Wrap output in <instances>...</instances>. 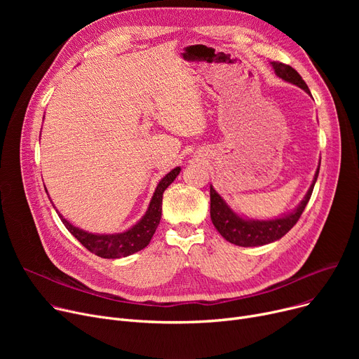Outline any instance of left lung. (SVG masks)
Returning a JSON list of instances; mask_svg holds the SVG:
<instances>
[{
  "label": "left lung",
  "instance_id": "obj_1",
  "mask_svg": "<svg viewBox=\"0 0 359 359\" xmlns=\"http://www.w3.org/2000/svg\"><path fill=\"white\" fill-rule=\"evenodd\" d=\"M271 65L280 80L303 88L311 96L306 81L292 67L282 62H271ZM318 170H320V163L309 191L304 199L298 203V206H295L292 211L272 219H253V218H248L237 214L234 210H231V206L222 199V196L214 189V186L211 184L210 186L211 219H212V224L215 225L217 231L227 241L241 248L265 246V244H269L282 238L297 224V221L299 219L301 214H303L304 208L307 206L318 176Z\"/></svg>",
  "mask_w": 359,
  "mask_h": 359
}]
</instances>
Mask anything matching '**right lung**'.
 Returning <instances> with one entry per match:
<instances>
[{"instance_id":"obj_1","label":"right lung","mask_w":359,"mask_h":359,"mask_svg":"<svg viewBox=\"0 0 359 359\" xmlns=\"http://www.w3.org/2000/svg\"><path fill=\"white\" fill-rule=\"evenodd\" d=\"M180 167L173 168L172 172H168L157 184L153 198H151L148 208L142 218L132 225L130 229L115 233V234H99V233H88L83 229L75 227L68 219L62 217V214L58 215L67 230L77 238L83 246L90 250L91 253L97 255L99 257L104 259H121L126 257L129 255H134L148 246L151 241V237L154 236L160 219H161V203H163V194L167 187L173 183V180L179 176ZM48 192V191H46Z\"/></svg>"}]
</instances>
